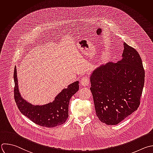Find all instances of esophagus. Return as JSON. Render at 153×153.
<instances>
[{"instance_id": "obj_1", "label": "esophagus", "mask_w": 153, "mask_h": 153, "mask_svg": "<svg viewBox=\"0 0 153 153\" xmlns=\"http://www.w3.org/2000/svg\"><path fill=\"white\" fill-rule=\"evenodd\" d=\"M80 83L83 86H88L89 84V79L87 76L83 77L80 80Z\"/></svg>"}]
</instances>
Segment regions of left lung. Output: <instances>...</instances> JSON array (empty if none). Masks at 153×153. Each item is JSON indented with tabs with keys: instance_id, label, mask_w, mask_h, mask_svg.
<instances>
[{
	"instance_id": "8db88e82",
	"label": "left lung",
	"mask_w": 153,
	"mask_h": 153,
	"mask_svg": "<svg viewBox=\"0 0 153 153\" xmlns=\"http://www.w3.org/2000/svg\"><path fill=\"white\" fill-rule=\"evenodd\" d=\"M123 58L95 69L90 77L96 115L107 125H116L140 105L145 71L139 53L124 42Z\"/></svg>"
}]
</instances>
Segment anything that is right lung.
<instances>
[{"instance_id":"obj_1","label":"right lung","mask_w":153,"mask_h":153,"mask_svg":"<svg viewBox=\"0 0 153 153\" xmlns=\"http://www.w3.org/2000/svg\"><path fill=\"white\" fill-rule=\"evenodd\" d=\"M14 99L16 105L25 116L34 123L46 127H54L65 123L68 117V105L71 97L79 90V81L64 89L53 102L39 106L33 105L23 99L19 90L16 67L14 72Z\"/></svg>"}]
</instances>
